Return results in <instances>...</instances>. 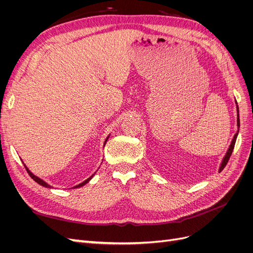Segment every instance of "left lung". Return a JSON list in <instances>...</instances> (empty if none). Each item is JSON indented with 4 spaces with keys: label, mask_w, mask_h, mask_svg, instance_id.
Segmentation results:
<instances>
[{
    "label": "left lung",
    "mask_w": 253,
    "mask_h": 253,
    "mask_svg": "<svg viewBox=\"0 0 253 253\" xmlns=\"http://www.w3.org/2000/svg\"><path fill=\"white\" fill-rule=\"evenodd\" d=\"M237 126H240L239 109H237ZM237 134H239V133H236V134L234 135V137H233V139H232V142H231V144H230V147H229V150H228V152H227V154H226V156H225V158H224V160H223V163H221V166H220V168H219V172L223 171V169H224V168L226 167V165L228 164L229 159H230V156H231V154H232L233 149H234V145H235V141H236Z\"/></svg>",
    "instance_id": "left-lung-1"
}]
</instances>
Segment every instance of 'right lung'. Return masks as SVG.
Segmentation results:
<instances>
[{
    "mask_svg": "<svg viewBox=\"0 0 253 253\" xmlns=\"http://www.w3.org/2000/svg\"><path fill=\"white\" fill-rule=\"evenodd\" d=\"M105 141H106V140H105ZM25 168H26V167H25ZM26 171H27V173L29 174V176H30V177H32V178H33V179H34L35 181H37L38 183H39V185H41V186H43V187H46V188H50V186H49V185H47V183H46V182H45V181H43L42 179H40V178H38V177H37V176H35V175H34V174H33L32 172H30V171H29V170L27 169V168H26ZM90 178H91V176H90V177H89L88 179H86L85 181H83L82 183H80V185H78V186H76L75 188H78V187H82L83 185H85V183H86V182H88V181H89V179H90Z\"/></svg>",
    "mask_w": 253,
    "mask_h": 253,
    "instance_id": "obj_1",
    "label": "right lung"
}]
</instances>
